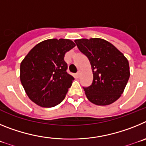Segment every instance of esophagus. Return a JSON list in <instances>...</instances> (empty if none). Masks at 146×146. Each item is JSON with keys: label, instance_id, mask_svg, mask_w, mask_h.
<instances>
[{"label": "esophagus", "instance_id": "esophagus-1", "mask_svg": "<svg viewBox=\"0 0 146 146\" xmlns=\"http://www.w3.org/2000/svg\"><path fill=\"white\" fill-rule=\"evenodd\" d=\"M80 75V72H77V74H76V77H77V78H79Z\"/></svg>", "mask_w": 146, "mask_h": 146}]
</instances>
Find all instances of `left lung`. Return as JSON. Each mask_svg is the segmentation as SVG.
Here are the masks:
<instances>
[{
  "label": "left lung",
  "instance_id": "obj_1",
  "mask_svg": "<svg viewBox=\"0 0 146 146\" xmlns=\"http://www.w3.org/2000/svg\"><path fill=\"white\" fill-rule=\"evenodd\" d=\"M74 42L88 58L92 69V85L83 88L86 97L93 104L101 106L115 102L123 93L129 78L127 58L102 38H80Z\"/></svg>",
  "mask_w": 146,
  "mask_h": 146
}]
</instances>
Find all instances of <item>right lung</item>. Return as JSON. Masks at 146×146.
I'll return each mask as SVG.
<instances>
[{
    "label": "right lung",
    "mask_w": 146,
    "mask_h": 146,
    "mask_svg": "<svg viewBox=\"0 0 146 146\" xmlns=\"http://www.w3.org/2000/svg\"><path fill=\"white\" fill-rule=\"evenodd\" d=\"M75 47L70 39L51 38L37 44L20 64V81L29 99L43 108L64 99L74 78L66 72V52Z\"/></svg>",
    "instance_id": "obj_1"
}]
</instances>
